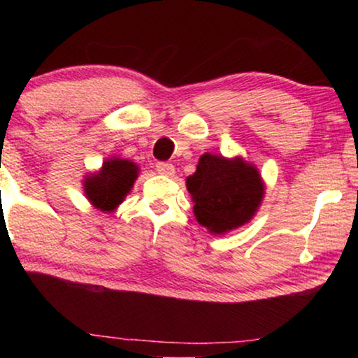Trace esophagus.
Returning a JSON list of instances; mask_svg holds the SVG:
<instances>
[{"label": "esophagus", "instance_id": "obj_1", "mask_svg": "<svg viewBox=\"0 0 358 358\" xmlns=\"http://www.w3.org/2000/svg\"><path fill=\"white\" fill-rule=\"evenodd\" d=\"M156 171H158L159 174H163V176H174V173H176V168H174V164H171V163H164V161H161V163H156Z\"/></svg>", "mask_w": 358, "mask_h": 358}]
</instances>
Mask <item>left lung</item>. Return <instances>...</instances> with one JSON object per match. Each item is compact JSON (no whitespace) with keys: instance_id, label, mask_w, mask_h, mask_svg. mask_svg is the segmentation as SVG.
<instances>
[{"instance_id":"8db88e82","label":"left lung","mask_w":358,"mask_h":358,"mask_svg":"<svg viewBox=\"0 0 358 358\" xmlns=\"http://www.w3.org/2000/svg\"><path fill=\"white\" fill-rule=\"evenodd\" d=\"M197 222L215 234H223L248 223L264 195L257 169L241 158L227 159L205 153L197 171L187 178Z\"/></svg>"}]
</instances>
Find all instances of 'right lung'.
<instances>
[{
	"mask_svg": "<svg viewBox=\"0 0 358 358\" xmlns=\"http://www.w3.org/2000/svg\"><path fill=\"white\" fill-rule=\"evenodd\" d=\"M136 176L138 168L131 161L109 159L102 164L99 174L90 176L85 180V192L96 208L109 212L122 203L125 195L130 192Z\"/></svg>",
	"mask_w": 358,
	"mask_h": 358,
	"instance_id": "right-lung-1",
	"label": "right lung"
}]
</instances>
